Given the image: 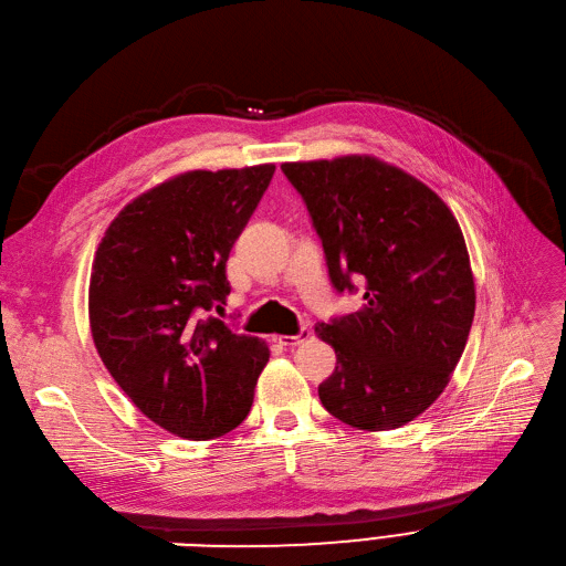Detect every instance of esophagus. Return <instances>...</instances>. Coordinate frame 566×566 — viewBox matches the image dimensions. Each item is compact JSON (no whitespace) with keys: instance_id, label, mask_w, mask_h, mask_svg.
Listing matches in <instances>:
<instances>
[{"instance_id":"1","label":"esophagus","mask_w":566,"mask_h":566,"mask_svg":"<svg viewBox=\"0 0 566 566\" xmlns=\"http://www.w3.org/2000/svg\"><path fill=\"white\" fill-rule=\"evenodd\" d=\"M310 337H312V331H310V328H303L298 335H280L277 342L284 344V347H291V349H293V347H301V344H305Z\"/></svg>"}]
</instances>
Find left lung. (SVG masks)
Wrapping results in <instances>:
<instances>
[{"label": "left lung", "instance_id": "left-lung-1", "mask_svg": "<svg viewBox=\"0 0 566 566\" xmlns=\"http://www.w3.org/2000/svg\"><path fill=\"white\" fill-rule=\"evenodd\" d=\"M322 238L331 282L365 305L314 333L335 349L322 405L358 430L402 428L447 388L474 322L476 289L451 208L373 155L286 161Z\"/></svg>", "mask_w": 566, "mask_h": 566}]
</instances>
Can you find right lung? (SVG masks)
Here are the masks:
<instances>
[{
  "mask_svg": "<svg viewBox=\"0 0 566 566\" xmlns=\"http://www.w3.org/2000/svg\"><path fill=\"white\" fill-rule=\"evenodd\" d=\"M273 174L275 164H259L168 178L122 208L94 252V347L170 434L222 437L252 409L268 344L206 314L231 293V248Z\"/></svg>",
  "mask_w": 566,
  "mask_h": 566,
  "instance_id": "right-lung-1",
  "label": "right lung"
}]
</instances>
